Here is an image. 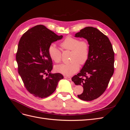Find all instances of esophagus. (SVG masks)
<instances>
[{
    "label": "esophagus",
    "instance_id": "34e87169",
    "mask_svg": "<svg viewBox=\"0 0 130 130\" xmlns=\"http://www.w3.org/2000/svg\"><path fill=\"white\" fill-rule=\"evenodd\" d=\"M64 78H66V79L68 80H72L71 77H70V76H64Z\"/></svg>",
    "mask_w": 130,
    "mask_h": 130
}]
</instances>
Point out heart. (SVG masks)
I'll return each mask as SVG.
<instances>
[{
  "label": "heart",
  "mask_w": 130,
  "mask_h": 130,
  "mask_svg": "<svg viewBox=\"0 0 130 130\" xmlns=\"http://www.w3.org/2000/svg\"><path fill=\"white\" fill-rule=\"evenodd\" d=\"M64 50L71 51L70 60L68 63L56 66L57 72L65 75H72L78 71L81 64H85L89 56V44L86 41H80L79 39L72 36L67 37L60 44ZM50 57L55 62L59 63L62 60V53L55 44H52L48 48Z\"/></svg>",
  "instance_id": "1"
}]
</instances>
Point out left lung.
Instances as JSON below:
<instances>
[{
    "label": "left lung",
    "instance_id": "1",
    "mask_svg": "<svg viewBox=\"0 0 130 130\" xmlns=\"http://www.w3.org/2000/svg\"><path fill=\"white\" fill-rule=\"evenodd\" d=\"M75 36L86 39L90 52L88 61L72 80L76 85L83 86V93L78 98L92 101L100 96L107 87L115 69V53L109 38L95 27H86Z\"/></svg>",
    "mask_w": 130,
    "mask_h": 130
}]
</instances>
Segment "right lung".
<instances>
[{"label":"right lung","instance_id":"1","mask_svg":"<svg viewBox=\"0 0 130 130\" xmlns=\"http://www.w3.org/2000/svg\"><path fill=\"white\" fill-rule=\"evenodd\" d=\"M62 37L38 25L27 30L19 40L16 53L18 73L27 91L35 96H49L63 78L60 73H50L53 65L48 54L51 44Z\"/></svg>","mask_w":130,"mask_h":130}]
</instances>
